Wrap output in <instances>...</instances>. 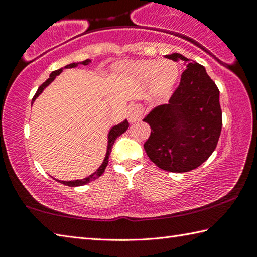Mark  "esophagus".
I'll return each instance as SVG.
<instances>
[{
  "instance_id": "1",
  "label": "esophagus",
  "mask_w": 257,
  "mask_h": 257,
  "mask_svg": "<svg viewBox=\"0 0 257 257\" xmlns=\"http://www.w3.org/2000/svg\"><path fill=\"white\" fill-rule=\"evenodd\" d=\"M143 116V108L139 105H132L128 108V120L130 122H136Z\"/></svg>"
}]
</instances>
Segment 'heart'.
Segmentation results:
<instances>
[{
	"instance_id": "obj_1",
	"label": "heart",
	"mask_w": 257,
	"mask_h": 257,
	"mask_svg": "<svg viewBox=\"0 0 257 257\" xmlns=\"http://www.w3.org/2000/svg\"><path fill=\"white\" fill-rule=\"evenodd\" d=\"M128 71L139 80H151L152 90L159 96L170 92L179 75L178 66L171 61H144L133 64Z\"/></svg>"
}]
</instances>
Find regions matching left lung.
I'll use <instances>...</instances> for the list:
<instances>
[{
	"label": "left lung",
	"mask_w": 257,
	"mask_h": 257,
	"mask_svg": "<svg viewBox=\"0 0 257 257\" xmlns=\"http://www.w3.org/2000/svg\"><path fill=\"white\" fill-rule=\"evenodd\" d=\"M165 58L182 61L186 70L169 104L154 107L143 120L151 125L144 149L162 170L187 172L205 162L219 142L220 92L202 64L179 53Z\"/></svg>",
	"instance_id": "obj_1"
}]
</instances>
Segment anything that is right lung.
<instances>
[{"label":"right lung","mask_w":257,"mask_h":257,"mask_svg":"<svg viewBox=\"0 0 257 257\" xmlns=\"http://www.w3.org/2000/svg\"><path fill=\"white\" fill-rule=\"evenodd\" d=\"M90 62H92V61H90L89 59L82 61V62H73V63L68 64V66H66L64 68H61V69H59V70H55V71L52 72L51 75H50L49 79H47L45 82H43V84L40 86V88L37 89L36 94L34 95L32 105H33V103H34L35 99H36L38 96H40L43 90L45 89V87L49 86V85L51 84V82L55 79V77L59 76L60 73L63 71V69L76 68V67L78 66V64H84V66H88V64H89ZM128 127H129L128 121H127V120H123L121 123L116 124V125H114V127L111 128L110 132H108V136H107V150H106L105 158H104L103 163H102L101 165H99V168H98L97 170L95 171L94 173H92V175L88 176V177H86V178H84V179H80V180H72V181H61V180H56V179H55V180L61 182V184H63V185H66V186H69V187H77V186L86 185V184H88V182H90V181L97 179V178H98L99 176H101L102 173L104 172V170H105L106 165H107V163H108V156H110V153H111V151H112V146H113V144H114L115 139L118 138V137L120 136V135H122L124 132H127Z\"/></svg>","instance_id":"add662e5"}]
</instances>
